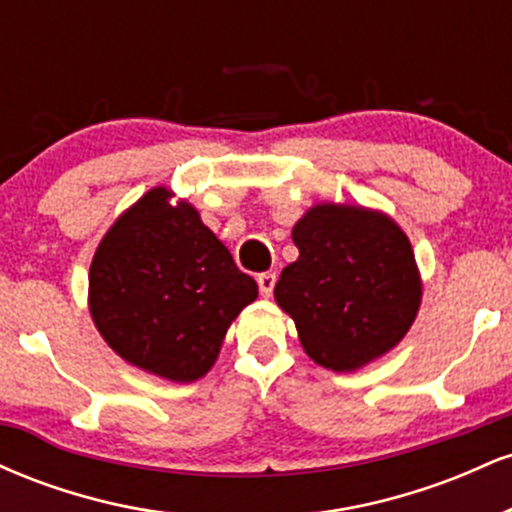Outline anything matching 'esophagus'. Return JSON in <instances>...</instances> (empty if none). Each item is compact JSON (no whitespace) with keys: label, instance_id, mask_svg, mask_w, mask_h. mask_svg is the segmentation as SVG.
Here are the masks:
<instances>
[{"label":"esophagus","instance_id":"esophagus-1","mask_svg":"<svg viewBox=\"0 0 512 512\" xmlns=\"http://www.w3.org/2000/svg\"><path fill=\"white\" fill-rule=\"evenodd\" d=\"M276 284V274L274 272H262L257 274V286H260L262 296H272Z\"/></svg>","mask_w":512,"mask_h":512}]
</instances>
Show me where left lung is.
<instances>
[{
  "label": "left lung",
  "mask_w": 512,
  "mask_h": 512,
  "mask_svg": "<svg viewBox=\"0 0 512 512\" xmlns=\"http://www.w3.org/2000/svg\"><path fill=\"white\" fill-rule=\"evenodd\" d=\"M301 255L274 298L296 320L305 354L356 370L407 334L421 303L414 252L395 221L361 207H313L293 226Z\"/></svg>",
  "instance_id": "obj_1"
}]
</instances>
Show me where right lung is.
I'll use <instances>...</instances> for the list:
<instances>
[{
  "instance_id": "add662e5",
  "label": "right lung",
  "mask_w": 512,
  "mask_h": 512,
  "mask_svg": "<svg viewBox=\"0 0 512 512\" xmlns=\"http://www.w3.org/2000/svg\"><path fill=\"white\" fill-rule=\"evenodd\" d=\"M156 187L105 233L88 298L103 339L134 366L192 383L214 366L223 334L257 284L187 202Z\"/></svg>"
}]
</instances>
